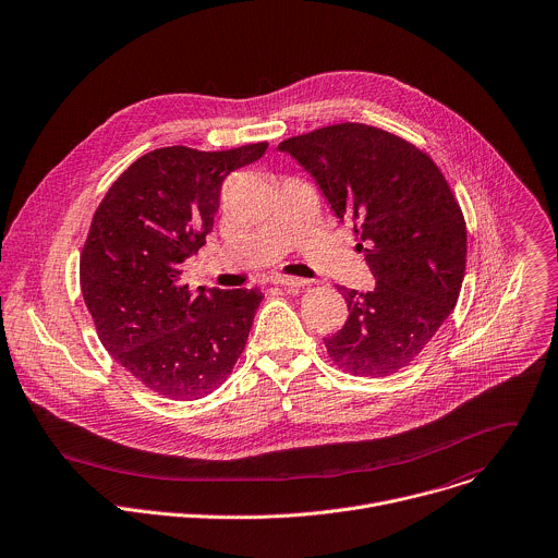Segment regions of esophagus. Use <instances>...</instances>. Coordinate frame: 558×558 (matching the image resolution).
Masks as SVG:
<instances>
[{
	"mask_svg": "<svg viewBox=\"0 0 558 558\" xmlns=\"http://www.w3.org/2000/svg\"><path fill=\"white\" fill-rule=\"evenodd\" d=\"M274 282L284 287V289H302V287L308 284L304 278H295V276H276Z\"/></svg>",
	"mask_w": 558,
	"mask_h": 558,
	"instance_id": "34e87169",
	"label": "esophagus"
}]
</instances>
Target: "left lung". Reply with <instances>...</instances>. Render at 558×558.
<instances>
[{
    "label": "left lung",
    "mask_w": 558,
    "mask_h": 558,
    "mask_svg": "<svg viewBox=\"0 0 558 558\" xmlns=\"http://www.w3.org/2000/svg\"><path fill=\"white\" fill-rule=\"evenodd\" d=\"M315 179L341 223H352L377 284L341 287L348 319L324 337L335 365L388 377L451 315L466 267V226L427 153L377 126L330 124L278 144Z\"/></svg>",
    "instance_id": "obj_1"
}]
</instances>
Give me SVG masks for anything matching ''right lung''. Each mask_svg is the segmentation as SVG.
<instances>
[{
    "label": "right lung",
    "mask_w": 558,
    "mask_h": 558,
    "mask_svg": "<svg viewBox=\"0 0 558 558\" xmlns=\"http://www.w3.org/2000/svg\"><path fill=\"white\" fill-rule=\"evenodd\" d=\"M267 150L155 148L100 202L81 254V289L107 352L174 401L217 390L239 361L263 300L258 289L189 291L183 260L213 232L223 179Z\"/></svg>",
    "instance_id": "1"
}]
</instances>
